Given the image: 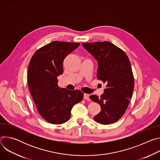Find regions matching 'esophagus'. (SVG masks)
<instances>
[{
	"label": "esophagus",
	"mask_w": 160,
	"mask_h": 160,
	"mask_svg": "<svg viewBox=\"0 0 160 160\" xmlns=\"http://www.w3.org/2000/svg\"><path fill=\"white\" fill-rule=\"evenodd\" d=\"M83 99L85 100H90V98H89V95L87 94H83Z\"/></svg>",
	"instance_id": "34e87169"
}]
</instances>
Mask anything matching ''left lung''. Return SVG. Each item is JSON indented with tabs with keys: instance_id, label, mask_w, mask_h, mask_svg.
I'll list each match as a JSON object with an SVG mask.
<instances>
[{
	"instance_id": "8db88e82",
	"label": "left lung",
	"mask_w": 160,
	"mask_h": 160,
	"mask_svg": "<svg viewBox=\"0 0 160 160\" xmlns=\"http://www.w3.org/2000/svg\"><path fill=\"white\" fill-rule=\"evenodd\" d=\"M82 45L98 60L97 78L106 85L99 98L90 96L101 108L94 120L102 125L115 123L126 111L133 94L134 79L129 59L122 49L108 41Z\"/></svg>"
}]
</instances>
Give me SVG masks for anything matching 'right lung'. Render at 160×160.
Masks as SVG:
<instances>
[{"label":"right lung","instance_id":"right-lung-1","mask_svg":"<svg viewBox=\"0 0 160 160\" xmlns=\"http://www.w3.org/2000/svg\"><path fill=\"white\" fill-rule=\"evenodd\" d=\"M79 45L54 41L36 51L30 59L27 75L30 92L40 116L49 123L69 120L72 108L83 98L80 90L60 89L57 79L63 73L64 59Z\"/></svg>","mask_w":160,"mask_h":160}]
</instances>
